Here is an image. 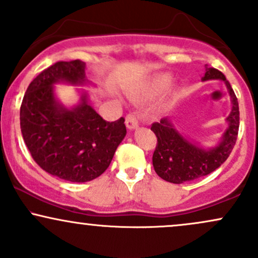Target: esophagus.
<instances>
[{"label":"esophagus","instance_id":"esophagus-1","mask_svg":"<svg viewBox=\"0 0 258 258\" xmlns=\"http://www.w3.org/2000/svg\"><path fill=\"white\" fill-rule=\"evenodd\" d=\"M125 123H126L127 128L131 130V131H132V130H136L138 127V117L136 116V115H133V114L127 115Z\"/></svg>","mask_w":258,"mask_h":258}]
</instances>
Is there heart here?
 I'll return each instance as SVG.
<instances>
[{"label": "heart", "mask_w": 258, "mask_h": 258, "mask_svg": "<svg viewBox=\"0 0 258 258\" xmlns=\"http://www.w3.org/2000/svg\"><path fill=\"white\" fill-rule=\"evenodd\" d=\"M172 84V78L167 74H164V75H159L156 78H154L150 82L149 88L152 92H155V93H159V92L165 91L166 88L170 87V85Z\"/></svg>", "instance_id": "obj_1"}]
</instances>
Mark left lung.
<instances>
[{
  "label": "left lung",
  "instance_id": "obj_1",
  "mask_svg": "<svg viewBox=\"0 0 258 258\" xmlns=\"http://www.w3.org/2000/svg\"><path fill=\"white\" fill-rule=\"evenodd\" d=\"M203 81L221 80L227 86L232 102V110L226 119L228 127L217 144L212 148H203L180 135L170 117L152 125V131L158 138L153 154V166L159 177L166 182L180 184L214 172L228 159L235 146L239 131V104L232 86L226 76L215 68L205 67Z\"/></svg>",
  "mask_w": 258,
  "mask_h": 258
}]
</instances>
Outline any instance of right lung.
I'll return each instance as SVG.
<instances>
[{
  "mask_svg": "<svg viewBox=\"0 0 258 258\" xmlns=\"http://www.w3.org/2000/svg\"><path fill=\"white\" fill-rule=\"evenodd\" d=\"M86 64L58 61L31 81L20 106V128L32 159L42 170L69 182L99 177L126 136L125 119L108 122L80 91V103L68 108L55 96L54 85L85 86Z\"/></svg>",
  "mask_w": 258,
  "mask_h": 258,
  "instance_id": "1",
  "label": "right lung"
}]
</instances>
